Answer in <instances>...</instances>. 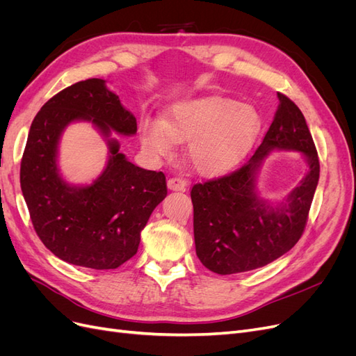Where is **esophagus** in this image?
<instances>
[{"mask_svg": "<svg viewBox=\"0 0 356 356\" xmlns=\"http://www.w3.org/2000/svg\"><path fill=\"white\" fill-rule=\"evenodd\" d=\"M186 187H187L186 179L177 178V177L168 179V188L172 191H182V190H186Z\"/></svg>", "mask_w": 356, "mask_h": 356, "instance_id": "1", "label": "esophagus"}]
</instances>
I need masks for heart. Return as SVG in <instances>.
Returning <instances> with one entry per match:
<instances>
[{
	"label": "heart",
	"mask_w": 356,
	"mask_h": 356,
	"mask_svg": "<svg viewBox=\"0 0 356 356\" xmlns=\"http://www.w3.org/2000/svg\"><path fill=\"white\" fill-rule=\"evenodd\" d=\"M261 131V115L252 105L222 96L191 99L172 106L166 120H144L139 136L147 152L169 156L187 141L186 157L199 174L230 169L250 152Z\"/></svg>",
	"instance_id": "heart-1"
}]
</instances>
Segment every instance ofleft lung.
<instances>
[{"mask_svg":"<svg viewBox=\"0 0 356 356\" xmlns=\"http://www.w3.org/2000/svg\"><path fill=\"white\" fill-rule=\"evenodd\" d=\"M277 98L273 122L255 153L232 174L191 188L196 254L213 273L263 267L288 252L305 232L319 179V159L303 113L288 96L277 93ZM273 149H296L309 165L300 186L276 207L254 193L256 170Z\"/></svg>","mask_w":356,"mask_h":356,"instance_id":"1","label":"left lung"}]
</instances>
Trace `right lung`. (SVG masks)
I'll return each mask as SVG.
<instances>
[{"mask_svg":"<svg viewBox=\"0 0 356 356\" xmlns=\"http://www.w3.org/2000/svg\"><path fill=\"white\" fill-rule=\"evenodd\" d=\"M92 122L104 136L136 134V118L101 79L79 81L50 98L31 124L20 187L41 242L70 264L108 270L132 258L141 232L168 195L163 172L135 166L108 139L110 159L90 186L59 175L58 145L70 123Z\"/></svg>","mask_w":356,"mask_h":356,"instance_id":"obj_1","label":"right lung"}]
</instances>
